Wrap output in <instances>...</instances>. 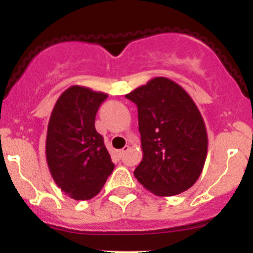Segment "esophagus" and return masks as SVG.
<instances>
[{"instance_id": "1", "label": "esophagus", "mask_w": 253, "mask_h": 253, "mask_svg": "<svg viewBox=\"0 0 253 253\" xmlns=\"http://www.w3.org/2000/svg\"><path fill=\"white\" fill-rule=\"evenodd\" d=\"M129 149H130V147H129V146H125L124 148H123V149H120V151H118V152H116V154H118V157H119V158H123V157H124L125 152H128Z\"/></svg>"}]
</instances>
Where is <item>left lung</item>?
<instances>
[{
  "label": "left lung",
  "instance_id": "1",
  "mask_svg": "<svg viewBox=\"0 0 253 253\" xmlns=\"http://www.w3.org/2000/svg\"><path fill=\"white\" fill-rule=\"evenodd\" d=\"M138 107L143 160L134 176L148 191L172 196L193 186L204 167L208 135L189 93L166 77H156L125 95Z\"/></svg>",
  "mask_w": 253,
  "mask_h": 253
}]
</instances>
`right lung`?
<instances>
[{"label":"right lung","instance_id":"right-lung-1","mask_svg":"<svg viewBox=\"0 0 253 253\" xmlns=\"http://www.w3.org/2000/svg\"><path fill=\"white\" fill-rule=\"evenodd\" d=\"M106 97L87 87H69L59 96L49 119V171L58 187L75 200L97 195L114 169L104 138L95 129L96 114Z\"/></svg>","mask_w":253,"mask_h":253}]
</instances>
